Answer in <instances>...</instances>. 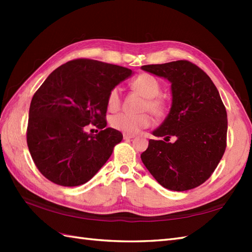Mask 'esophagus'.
Wrapping results in <instances>:
<instances>
[{
    "instance_id": "esophagus-1",
    "label": "esophagus",
    "mask_w": 252,
    "mask_h": 252,
    "mask_svg": "<svg viewBox=\"0 0 252 252\" xmlns=\"http://www.w3.org/2000/svg\"><path fill=\"white\" fill-rule=\"evenodd\" d=\"M134 134H129V133H123V138L125 140H131V138L134 137Z\"/></svg>"
}]
</instances>
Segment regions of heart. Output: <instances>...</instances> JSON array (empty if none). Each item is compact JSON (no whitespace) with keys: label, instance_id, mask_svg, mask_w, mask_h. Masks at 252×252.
Returning <instances> with one entry per match:
<instances>
[{"label":"heart","instance_id":"1","mask_svg":"<svg viewBox=\"0 0 252 252\" xmlns=\"http://www.w3.org/2000/svg\"><path fill=\"white\" fill-rule=\"evenodd\" d=\"M132 87L144 97L147 98L144 108L149 109L154 114H161L163 111V103L161 99L157 97L161 92V87L156 78L149 73H142L134 79V81L132 82ZM120 105L121 90L119 87H115L110 90L108 96H107V107L109 110L115 111L119 108ZM110 123L117 130L129 133V134H134L151 125L152 118L147 112L131 114V112L123 111L112 116Z\"/></svg>","mask_w":252,"mask_h":252}]
</instances>
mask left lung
<instances>
[{
	"label": "left lung",
	"mask_w": 252,
	"mask_h": 252,
	"mask_svg": "<svg viewBox=\"0 0 252 252\" xmlns=\"http://www.w3.org/2000/svg\"><path fill=\"white\" fill-rule=\"evenodd\" d=\"M171 83L168 116L149 140L142 161L160 185L175 191L192 189L206 182L226 147L225 107L208 74L187 61L141 67ZM173 137L176 141L169 142Z\"/></svg>",
	"instance_id": "8db88e82"
}]
</instances>
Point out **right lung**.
Instances as JSON below:
<instances>
[{
    "mask_svg": "<svg viewBox=\"0 0 252 252\" xmlns=\"http://www.w3.org/2000/svg\"><path fill=\"white\" fill-rule=\"evenodd\" d=\"M133 74L94 60L70 61L55 69L32 97L27 144L47 180L62 186L87 183L111 156L121 132L107 127V96ZM96 125L97 135L85 132Z\"/></svg>",
    "mask_w": 252,
    "mask_h": 252,
    "instance_id": "obj_1",
    "label": "right lung"
}]
</instances>
